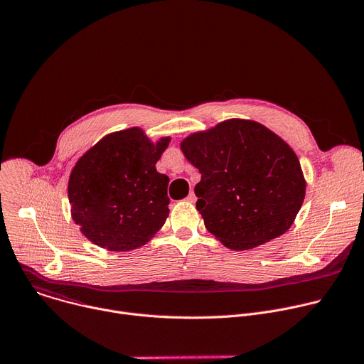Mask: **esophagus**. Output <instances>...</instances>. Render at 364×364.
Instances as JSON below:
<instances>
[{
	"instance_id": "1",
	"label": "esophagus",
	"mask_w": 364,
	"mask_h": 364,
	"mask_svg": "<svg viewBox=\"0 0 364 364\" xmlns=\"http://www.w3.org/2000/svg\"><path fill=\"white\" fill-rule=\"evenodd\" d=\"M187 201H190V203H194V201H196V194H194L193 191H190V193H188V196H187Z\"/></svg>"
}]
</instances>
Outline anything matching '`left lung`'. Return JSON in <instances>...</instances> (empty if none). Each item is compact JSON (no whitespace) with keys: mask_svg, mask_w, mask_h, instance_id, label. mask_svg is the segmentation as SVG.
I'll use <instances>...</instances> for the list:
<instances>
[{"mask_svg":"<svg viewBox=\"0 0 364 364\" xmlns=\"http://www.w3.org/2000/svg\"><path fill=\"white\" fill-rule=\"evenodd\" d=\"M198 168L196 207L225 246L246 250L284 235L298 215L305 181L289 145L264 125L230 119L181 142Z\"/></svg>","mask_w":364,"mask_h":364,"instance_id":"left-lung-1","label":"left lung"}]
</instances>
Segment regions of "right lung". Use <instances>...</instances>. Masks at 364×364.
Wrapping results in <instances>:
<instances>
[{"label":"right lung","mask_w":364,"mask_h":364,"mask_svg":"<svg viewBox=\"0 0 364 364\" xmlns=\"http://www.w3.org/2000/svg\"><path fill=\"white\" fill-rule=\"evenodd\" d=\"M170 138L149 142L139 128L100 139L69 180L72 218L95 245L127 252L145 245L167 216L170 178L155 170Z\"/></svg>","instance_id":"right-lung-1"}]
</instances>
